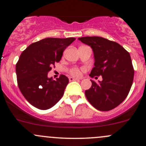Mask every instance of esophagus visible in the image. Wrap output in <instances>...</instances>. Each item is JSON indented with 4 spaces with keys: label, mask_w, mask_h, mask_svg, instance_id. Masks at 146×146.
<instances>
[{
    "label": "esophagus",
    "mask_w": 146,
    "mask_h": 146,
    "mask_svg": "<svg viewBox=\"0 0 146 146\" xmlns=\"http://www.w3.org/2000/svg\"><path fill=\"white\" fill-rule=\"evenodd\" d=\"M78 80H79V79L78 78H74L73 77H70L69 78V81H78Z\"/></svg>",
    "instance_id": "obj_1"
}]
</instances>
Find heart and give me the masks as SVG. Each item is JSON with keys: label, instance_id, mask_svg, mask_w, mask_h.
<instances>
[{"label": "heart", "instance_id": "heart-1", "mask_svg": "<svg viewBox=\"0 0 146 146\" xmlns=\"http://www.w3.org/2000/svg\"><path fill=\"white\" fill-rule=\"evenodd\" d=\"M70 74L71 76H75V77H78L81 74V70L78 68H73L70 70Z\"/></svg>", "mask_w": 146, "mask_h": 146}]
</instances>
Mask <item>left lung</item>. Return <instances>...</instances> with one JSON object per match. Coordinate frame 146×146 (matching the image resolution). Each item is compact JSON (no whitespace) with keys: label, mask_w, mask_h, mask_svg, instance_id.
I'll return each instance as SVG.
<instances>
[{"label":"left lung","mask_w":146,"mask_h":146,"mask_svg":"<svg viewBox=\"0 0 146 146\" xmlns=\"http://www.w3.org/2000/svg\"><path fill=\"white\" fill-rule=\"evenodd\" d=\"M78 39L93 51L95 67L90 76L102 77L98 82L91 80L92 86L85 92L87 99L100 111L115 108L126 99L133 83L134 70L130 54L117 42L100 36Z\"/></svg>","instance_id":"1"}]
</instances>
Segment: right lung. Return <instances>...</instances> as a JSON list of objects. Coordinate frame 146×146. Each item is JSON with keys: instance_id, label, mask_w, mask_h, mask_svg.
I'll return each mask as SVG.
<instances>
[{"instance_id": "1", "label": "right lung", "mask_w": 146, "mask_h": 146, "mask_svg": "<svg viewBox=\"0 0 146 146\" xmlns=\"http://www.w3.org/2000/svg\"><path fill=\"white\" fill-rule=\"evenodd\" d=\"M75 38H46L30 44L23 51L16 64L17 84L22 94L39 110L51 108L64 95L68 78L61 75L56 80L48 73Z\"/></svg>"}]
</instances>
